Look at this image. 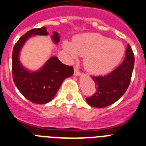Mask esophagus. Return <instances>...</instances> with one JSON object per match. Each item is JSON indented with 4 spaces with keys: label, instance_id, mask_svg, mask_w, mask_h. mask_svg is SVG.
<instances>
[{
    "label": "esophagus",
    "instance_id": "esophagus-1",
    "mask_svg": "<svg viewBox=\"0 0 146 146\" xmlns=\"http://www.w3.org/2000/svg\"><path fill=\"white\" fill-rule=\"evenodd\" d=\"M74 74L75 75V76H79V75H80V72H79L78 69L76 67H74Z\"/></svg>",
    "mask_w": 146,
    "mask_h": 146
}]
</instances>
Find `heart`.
<instances>
[{
	"mask_svg": "<svg viewBox=\"0 0 146 146\" xmlns=\"http://www.w3.org/2000/svg\"><path fill=\"white\" fill-rule=\"evenodd\" d=\"M64 48L72 59L84 56L86 70L94 74H104L119 64L125 48L120 42L99 33H84L74 37L72 43L64 42Z\"/></svg>",
	"mask_w": 146,
	"mask_h": 146,
	"instance_id": "1",
	"label": "heart"
}]
</instances>
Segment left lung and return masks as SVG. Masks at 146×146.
<instances>
[{"label":"left lung","instance_id":"left-lung-1","mask_svg":"<svg viewBox=\"0 0 146 146\" xmlns=\"http://www.w3.org/2000/svg\"><path fill=\"white\" fill-rule=\"evenodd\" d=\"M135 58L129 45H127L123 62L113 72L105 76H91L97 91L86 98V101L94 107H105L119 100L130 84Z\"/></svg>","mask_w":146,"mask_h":146}]
</instances>
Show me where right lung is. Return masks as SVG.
Returning <instances> with one entry per match:
<instances>
[{
  "label": "right lung",
  "instance_id": "add662e5",
  "mask_svg": "<svg viewBox=\"0 0 146 146\" xmlns=\"http://www.w3.org/2000/svg\"><path fill=\"white\" fill-rule=\"evenodd\" d=\"M48 34L45 27L28 31L17 42L12 53V73L15 85L27 100L39 104H46L52 100L63 81L74 74L72 66L63 64L55 56L51 57L37 72H29L21 65L19 55L25 42L33 35ZM52 39L55 43H58L60 36L57 32L53 33Z\"/></svg>",
  "mask_w": 146,
  "mask_h": 146
}]
</instances>
